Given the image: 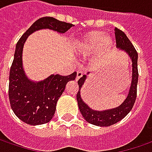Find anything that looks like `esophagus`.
<instances>
[{
	"mask_svg": "<svg viewBox=\"0 0 152 152\" xmlns=\"http://www.w3.org/2000/svg\"><path fill=\"white\" fill-rule=\"evenodd\" d=\"M83 74V73L82 71H80V70L77 71V77H76V81H78V79L82 77Z\"/></svg>",
	"mask_w": 152,
	"mask_h": 152,
	"instance_id": "obj_1",
	"label": "esophagus"
}]
</instances>
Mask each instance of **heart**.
Instances as JSON below:
<instances>
[{
  "mask_svg": "<svg viewBox=\"0 0 152 152\" xmlns=\"http://www.w3.org/2000/svg\"><path fill=\"white\" fill-rule=\"evenodd\" d=\"M101 31H92L76 42V50L78 54L88 56L96 49L94 59H97L109 50L112 45V39L109 36H102Z\"/></svg>",
  "mask_w": 152,
  "mask_h": 152,
  "instance_id": "1",
  "label": "heart"
}]
</instances>
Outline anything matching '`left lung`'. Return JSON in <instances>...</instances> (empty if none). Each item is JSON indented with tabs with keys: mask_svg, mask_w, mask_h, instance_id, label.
Here are the masks:
<instances>
[{
	"mask_svg": "<svg viewBox=\"0 0 152 152\" xmlns=\"http://www.w3.org/2000/svg\"><path fill=\"white\" fill-rule=\"evenodd\" d=\"M114 30H115L117 48L126 53L132 60V83H131L128 94L126 96V99L124 100V102H122L120 106L115 108L107 109L105 111H94L92 108H90L83 101L81 98L80 89L82 88L83 85L84 84V82L86 80V74L83 75V77L79 78L78 81L79 90L77 94V101H78L79 111L87 122L98 126H109L121 121L130 113L137 98V87L138 82V54L124 32H122V30L118 28H115ZM88 74L89 73H88L87 74Z\"/></svg>",
	"mask_w": 152,
	"mask_h": 152,
	"instance_id": "left-lung-1",
	"label": "left lung"
}]
</instances>
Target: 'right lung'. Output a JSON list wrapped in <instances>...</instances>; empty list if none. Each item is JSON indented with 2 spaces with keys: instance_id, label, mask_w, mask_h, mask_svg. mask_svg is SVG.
<instances>
[{
  "instance_id": "add662e5",
  "label": "right lung",
  "mask_w": 152,
  "mask_h": 152,
  "mask_svg": "<svg viewBox=\"0 0 152 152\" xmlns=\"http://www.w3.org/2000/svg\"><path fill=\"white\" fill-rule=\"evenodd\" d=\"M73 26L53 17L37 20L19 39L15 46L14 60L9 77V99L11 109L22 122L36 126L50 122L56 109L58 98L64 91L67 83L74 80L77 73L69 76L51 74L39 82H33L27 78L23 69V47L28 36L34 31L49 29L64 34Z\"/></svg>"
}]
</instances>
